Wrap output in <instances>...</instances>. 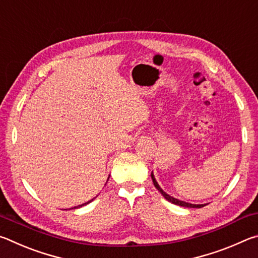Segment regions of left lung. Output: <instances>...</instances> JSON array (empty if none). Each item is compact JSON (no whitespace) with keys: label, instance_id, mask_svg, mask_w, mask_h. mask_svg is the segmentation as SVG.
I'll list each match as a JSON object with an SVG mask.
<instances>
[{"label":"left lung","instance_id":"8db88e82","mask_svg":"<svg viewBox=\"0 0 258 258\" xmlns=\"http://www.w3.org/2000/svg\"><path fill=\"white\" fill-rule=\"evenodd\" d=\"M151 178H152V182H154V185L156 186V189L158 190V191L160 192V194L163 195V197H164L166 200H168L169 203H172V204H174V205H178V206H182V207H189V208H202V207H204V206H206V205H196V204L185 203V202H183V200H180V199H176V198L172 197V196H169L168 194H166V192L159 186L158 182L156 181L154 173H151Z\"/></svg>","mask_w":258,"mask_h":258}]
</instances>
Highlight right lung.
Listing matches in <instances>:
<instances>
[{
  "instance_id": "1",
  "label": "right lung",
  "mask_w": 258,
  "mask_h": 258,
  "mask_svg": "<svg viewBox=\"0 0 258 258\" xmlns=\"http://www.w3.org/2000/svg\"><path fill=\"white\" fill-rule=\"evenodd\" d=\"M94 199V198H93ZM92 199V200H93ZM92 200H89V202H87V203H84V204H82V205H78V206H75V207H74V208H72V209H75V208H80V207H82V206H84V205H87V204H90L91 202H92Z\"/></svg>"
}]
</instances>
